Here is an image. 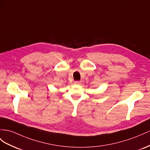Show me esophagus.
Returning <instances> with one entry per match:
<instances>
[{"mask_svg": "<svg viewBox=\"0 0 150 150\" xmlns=\"http://www.w3.org/2000/svg\"><path fill=\"white\" fill-rule=\"evenodd\" d=\"M74 83L76 84V85H80V84H81V82H80V81H75V82H74Z\"/></svg>", "mask_w": 150, "mask_h": 150, "instance_id": "1", "label": "esophagus"}]
</instances>
